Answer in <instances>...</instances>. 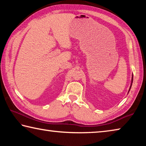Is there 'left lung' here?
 I'll use <instances>...</instances> for the list:
<instances>
[{
	"label": "left lung",
	"mask_w": 146,
	"mask_h": 146,
	"mask_svg": "<svg viewBox=\"0 0 146 146\" xmlns=\"http://www.w3.org/2000/svg\"><path fill=\"white\" fill-rule=\"evenodd\" d=\"M133 76H132V80H131V86H130V88H129V90H130V89H131V85H132V82H133Z\"/></svg>",
	"instance_id": "8db88e82"
}]
</instances>
